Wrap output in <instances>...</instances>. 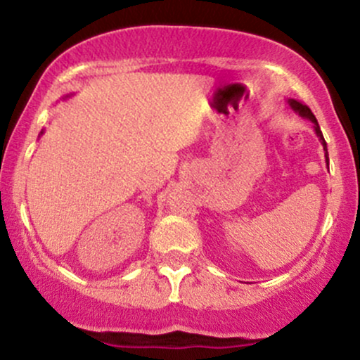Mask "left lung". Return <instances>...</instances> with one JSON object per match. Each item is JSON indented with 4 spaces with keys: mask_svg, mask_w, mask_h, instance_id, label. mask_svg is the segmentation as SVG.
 <instances>
[{
    "mask_svg": "<svg viewBox=\"0 0 360 360\" xmlns=\"http://www.w3.org/2000/svg\"><path fill=\"white\" fill-rule=\"evenodd\" d=\"M288 105H289V108H291L292 111H296V113H298L300 117L307 118V120H309V122L313 123V128H315L316 137L320 139L321 146H323V150H325V159H326V166H328V150H326V142H325V139H323V134H321V130H320V125H318V122H316L315 115L311 113V110H309L307 105H301V103H300V101H296V100H288Z\"/></svg>",
    "mask_w": 360,
    "mask_h": 360,
    "instance_id": "left-lung-1",
    "label": "left lung"
}]
</instances>
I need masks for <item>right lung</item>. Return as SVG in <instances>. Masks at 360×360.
<instances>
[{
	"mask_svg": "<svg viewBox=\"0 0 360 360\" xmlns=\"http://www.w3.org/2000/svg\"><path fill=\"white\" fill-rule=\"evenodd\" d=\"M65 98H69V96H65ZM44 134V131H40V135H42Z\"/></svg>",
	"mask_w": 360,
	"mask_h": 360,
	"instance_id": "add662e5",
	"label": "right lung"
}]
</instances>
